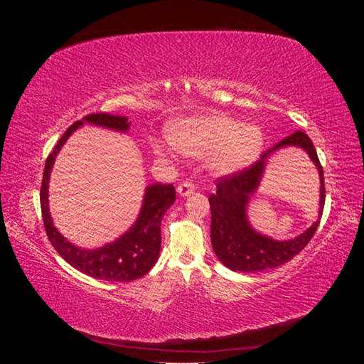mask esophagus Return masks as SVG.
<instances>
[{
	"mask_svg": "<svg viewBox=\"0 0 364 364\" xmlns=\"http://www.w3.org/2000/svg\"><path fill=\"white\" fill-rule=\"evenodd\" d=\"M194 190H196V185H194L190 179H186V181L181 182V183L178 185V193H179V196H181V197L190 196Z\"/></svg>",
	"mask_w": 364,
	"mask_h": 364,
	"instance_id": "esophagus-1",
	"label": "esophagus"
}]
</instances>
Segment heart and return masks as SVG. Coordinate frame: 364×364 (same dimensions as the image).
<instances>
[{"label":"heart","instance_id":"1","mask_svg":"<svg viewBox=\"0 0 364 364\" xmlns=\"http://www.w3.org/2000/svg\"><path fill=\"white\" fill-rule=\"evenodd\" d=\"M167 138L182 155L211 156V167L218 174H232L249 167L264 144L259 127L245 126L222 115L174 121L167 126ZM151 151L164 159L171 155V147L161 139H151Z\"/></svg>","mask_w":364,"mask_h":364}]
</instances>
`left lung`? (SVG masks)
I'll return each instance as SVG.
<instances>
[{"instance_id":"8db88e82","label":"left lung","mask_w":364,"mask_h":364,"mask_svg":"<svg viewBox=\"0 0 364 364\" xmlns=\"http://www.w3.org/2000/svg\"><path fill=\"white\" fill-rule=\"evenodd\" d=\"M296 145L304 148L316 164L321 176V209L319 218L304 235L293 240L277 242L255 233L247 222L245 206L250 196L257 188L267 158L278 148ZM217 191L209 196L211 206V243L217 258L234 272H261L279 267L289 262L310 243L321 223L325 205V182L321 161L311 139L302 130H297L264 151L250 167L215 181Z\"/></svg>"}]
</instances>
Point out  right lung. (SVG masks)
<instances>
[{
    "label": "right lung",
    "instance_id": "obj_1",
    "mask_svg": "<svg viewBox=\"0 0 364 364\" xmlns=\"http://www.w3.org/2000/svg\"><path fill=\"white\" fill-rule=\"evenodd\" d=\"M83 123L107 127L118 132H126L132 124L127 117L111 114H91L83 119L75 121L62 135L56 147L48 155L43 168L41 185V209L46 232L53 247L68 264L82 273L102 281L130 282L144 277L151 270L159 257L161 250V222L164 214L176 200V190L171 183H153L147 186L144 202L139 217L124 235H121L114 243H109L100 249L86 250L71 245L54 228L48 211V181L58 151L70 138L73 132Z\"/></svg>",
    "mask_w": 364,
    "mask_h": 364
}]
</instances>
